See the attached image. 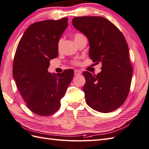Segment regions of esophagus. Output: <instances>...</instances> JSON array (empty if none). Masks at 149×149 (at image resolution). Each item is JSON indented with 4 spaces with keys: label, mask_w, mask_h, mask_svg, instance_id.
I'll use <instances>...</instances> for the list:
<instances>
[{
    "label": "esophagus",
    "mask_w": 149,
    "mask_h": 149,
    "mask_svg": "<svg viewBox=\"0 0 149 149\" xmlns=\"http://www.w3.org/2000/svg\"><path fill=\"white\" fill-rule=\"evenodd\" d=\"M74 74H75V75H81V71L79 70H75L74 71Z\"/></svg>",
    "instance_id": "34e87169"
}]
</instances>
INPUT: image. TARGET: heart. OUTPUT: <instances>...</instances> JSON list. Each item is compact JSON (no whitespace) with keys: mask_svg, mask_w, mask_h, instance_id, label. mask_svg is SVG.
<instances>
[{"mask_svg":"<svg viewBox=\"0 0 149 149\" xmlns=\"http://www.w3.org/2000/svg\"><path fill=\"white\" fill-rule=\"evenodd\" d=\"M82 36H83V35L82 34H81V33H75V34H74V40H75V42H77V41L79 39H80ZM63 42V38H60L58 40V49L59 50H61V49ZM71 63H72L73 65L77 66V65H79L81 63H80L79 60H78V59H76L72 60V61H71Z\"/></svg>","mask_w":149,"mask_h":149,"instance_id":"b5f03b06","label":"heart"}]
</instances>
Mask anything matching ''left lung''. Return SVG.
<instances>
[{
  "label": "left lung",
  "mask_w": 149,
  "mask_h": 149,
  "mask_svg": "<svg viewBox=\"0 0 149 149\" xmlns=\"http://www.w3.org/2000/svg\"><path fill=\"white\" fill-rule=\"evenodd\" d=\"M72 22L89 40L91 59L102 63V71L97 75L83 72L86 102L99 112L113 111L124 103L131 84L132 66L125 37L102 17H77Z\"/></svg>",
  "instance_id": "obj_1"
}]
</instances>
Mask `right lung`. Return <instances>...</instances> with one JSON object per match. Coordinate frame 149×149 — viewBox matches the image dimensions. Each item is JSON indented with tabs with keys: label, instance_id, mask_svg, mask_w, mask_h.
<instances>
[{
	"label": "right lung",
	"instance_id": "obj_1",
	"mask_svg": "<svg viewBox=\"0 0 149 149\" xmlns=\"http://www.w3.org/2000/svg\"><path fill=\"white\" fill-rule=\"evenodd\" d=\"M68 18L31 24L19 42L13 60V75L21 95L31 111L49 116L61 106V99L74 71L48 72L50 59L58 56V42L68 26Z\"/></svg>",
	"mask_w": 149,
	"mask_h": 149
}]
</instances>
